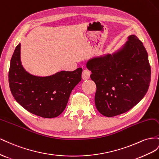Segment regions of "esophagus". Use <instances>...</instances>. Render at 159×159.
<instances>
[{"label": "esophagus", "instance_id": "obj_1", "mask_svg": "<svg viewBox=\"0 0 159 159\" xmlns=\"http://www.w3.org/2000/svg\"><path fill=\"white\" fill-rule=\"evenodd\" d=\"M90 72L88 70H83L82 73V78L83 80H87L90 78Z\"/></svg>", "mask_w": 159, "mask_h": 159}]
</instances>
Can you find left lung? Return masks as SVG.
<instances>
[{
	"label": "left lung",
	"mask_w": 159,
	"mask_h": 159,
	"mask_svg": "<svg viewBox=\"0 0 159 159\" xmlns=\"http://www.w3.org/2000/svg\"><path fill=\"white\" fill-rule=\"evenodd\" d=\"M112 54L95 57L87 62L96 84L95 105L98 112L112 117L127 112L148 91L151 70L148 54L137 36Z\"/></svg>",
	"instance_id": "8db88e82"
}]
</instances>
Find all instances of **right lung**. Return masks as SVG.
Here are the masks:
<instances>
[{"label":"right lung","instance_id":"add662e5","mask_svg":"<svg viewBox=\"0 0 159 159\" xmlns=\"http://www.w3.org/2000/svg\"><path fill=\"white\" fill-rule=\"evenodd\" d=\"M83 69L60 71L40 76L27 72L20 60V43L11 60L8 82L13 97L26 111L43 118H54L64 111L72 89L81 80Z\"/></svg>","mask_w":159,"mask_h":159}]
</instances>
